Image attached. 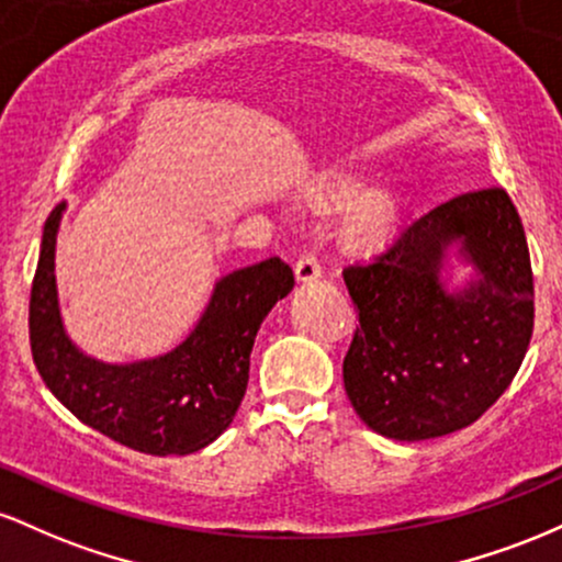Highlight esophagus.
Wrapping results in <instances>:
<instances>
[{
	"mask_svg": "<svg viewBox=\"0 0 562 562\" xmlns=\"http://www.w3.org/2000/svg\"><path fill=\"white\" fill-rule=\"evenodd\" d=\"M322 277V263L317 261L314 254H303L299 261H295V280L299 282H314Z\"/></svg>",
	"mask_w": 562,
	"mask_h": 562,
	"instance_id": "34e87169",
	"label": "esophagus"
}]
</instances>
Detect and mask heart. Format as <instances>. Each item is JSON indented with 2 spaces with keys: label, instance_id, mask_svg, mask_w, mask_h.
<instances>
[{
  "label": "heart",
  "instance_id": "1",
  "mask_svg": "<svg viewBox=\"0 0 562 562\" xmlns=\"http://www.w3.org/2000/svg\"><path fill=\"white\" fill-rule=\"evenodd\" d=\"M364 192V182L357 177H335L312 190V200L319 209H346ZM393 216V198L385 190H370L348 216L346 232L353 243H375L385 235Z\"/></svg>",
  "mask_w": 562,
  "mask_h": 562
}]
</instances>
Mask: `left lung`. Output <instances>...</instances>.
Returning a JSON list of instances; mask_svg holds the SVG:
<instances>
[{
    "mask_svg": "<svg viewBox=\"0 0 562 562\" xmlns=\"http://www.w3.org/2000/svg\"><path fill=\"white\" fill-rule=\"evenodd\" d=\"M476 280L449 294L448 248ZM359 327L344 385L372 430L423 441L468 428L520 370L533 333V274L518 209L502 187L465 192L406 222L344 269Z\"/></svg>",
    "mask_w": 562,
    "mask_h": 562,
    "instance_id": "left-lung-1",
    "label": "left lung"
}]
</instances>
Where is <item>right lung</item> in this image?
<instances>
[{
	"mask_svg": "<svg viewBox=\"0 0 562 562\" xmlns=\"http://www.w3.org/2000/svg\"><path fill=\"white\" fill-rule=\"evenodd\" d=\"M66 203L44 224L31 285L34 364L57 402L102 436L145 454H192L216 441L248 389L250 351L263 317L293 290V269L272 259L216 282L203 317L177 348L156 359L108 364L68 338L57 306L55 240Z\"/></svg>",
	"mask_w": 562,
	"mask_h": 562,
	"instance_id": "right-lung-1",
	"label": "right lung"
}]
</instances>
